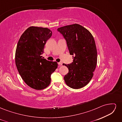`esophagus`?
I'll return each instance as SVG.
<instances>
[{
	"label": "esophagus",
	"instance_id": "obj_1",
	"mask_svg": "<svg viewBox=\"0 0 122 122\" xmlns=\"http://www.w3.org/2000/svg\"><path fill=\"white\" fill-rule=\"evenodd\" d=\"M58 65H59V66H61L62 65V62H58Z\"/></svg>",
	"mask_w": 122,
	"mask_h": 122
}]
</instances>
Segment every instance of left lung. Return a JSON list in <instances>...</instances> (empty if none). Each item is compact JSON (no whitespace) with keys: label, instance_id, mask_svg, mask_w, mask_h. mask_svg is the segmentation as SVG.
Returning <instances> with one entry per match:
<instances>
[{"label":"left lung","instance_id":"left-lung-1","mask_svg":"<svg viewBox=\"0 0 122 122\" xmlns=\"http://www.w3.org/2000/svg\"><path fill=\"white\" fill-rule=\"evenodd\" d=\"M67 42L73 62L64 64L69 69L64 77L68 86L78 89L90 82L97 62V51L93 35L78 24L65 26L57 29Z\"/></svg>","mask_w":122,"mask_h":122}]
</instances>
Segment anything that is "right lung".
<instances>
[{
  "instance_id": "obj_1",
  "label": "right lung",
  "mask_w": 122,
  "mask_h": 122,
  "mask_svg": "<svg viewBox=\"0 0 122 122\" xmlns=\"http://www.w3.org/2000/svg\"><path fill=\"white\" fill-rule=\"evenodd\" d=\"M52 36L48 28L30 26L26 30L18 42L15 62L21 78L27 86L36 90L49 86L50 76L57 68L56 61L42 57L47 40Z\"/></svg>"
}]
</instances>
